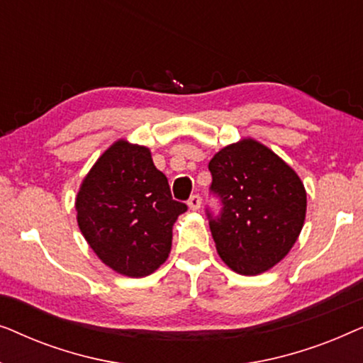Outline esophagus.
<instances>
[{
    "instance_id": "obj_1",
    "label": "esophagus",
    "mask_w": 363,
    "mask_h": 363,
    "mask_svg": "<svg viewBox=\"0 0 363 363\" xmlns=\"http://www.w3.org/2000/svg\"><path fill=\"white\" fill-rule=\"evenodd\" d=\"M200 206H201V198L198 195H193L190 200H188V208H190L191 211H198L200 210Z\"/></svg>"
}]
</instances>
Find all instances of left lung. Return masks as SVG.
<instances>
[{
  "label": "left lung",
  "instance_id": "left-lung-1",
  "mask_svg": "<svg viewBox=\"0 0 363 363\" xmlns=\"http://www.w3.org/2000/svg\"><path fill=\"white\" fill-rule=\"evenodd\" d=\"M208 168L223 203L220 218L210 221L223 262L242 276L274 267L304 226L307 193L299 175L251 137L221 148Z\"/></svg>",
  "mask_w": 363,
  "mask_h": 363
}]
</instances>
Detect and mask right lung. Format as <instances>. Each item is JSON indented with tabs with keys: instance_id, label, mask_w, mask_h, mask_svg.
<instances>
[{
	"instance_id": "1",
	"label": "right lung",
	"mask_w": 363,
	"mask_h": 363,
	"mask_svg": "<svg viewBox=\"0 0 363 363\" xmlns=\"http://www.w3.org/2000/svg\"><path fill=\"white\" fill-rule=\"evenodd\" d=\"M76 211L79 230L104 264L145 277L167 261L173 225L186 205L172 198L150 148L121 138L84 177Z\"/></svg>"
}]
</instances>
